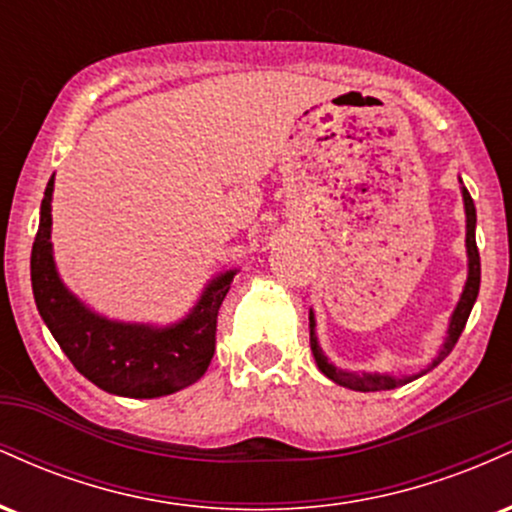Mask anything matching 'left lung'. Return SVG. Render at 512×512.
<instances>
[{
    "label": "left lung",
    "mask_w": 512,
    "mask_h": 512,
    "mask_svg": "<svg viewBox=\"0 0 512 512\" xmlns=\"http://www.w3.org/2000/svg\"><path fill=\"white\" fill-rule=\"evenodd\" d=\"M462 182V180H460ZM462 190V202H464V216H467V238H464V248H467V281H464V289L460 293V301H457L455 310H452L450 322H448V334H445L443 344H440L438 354L433 356V361L428 363L426 368H421L419 373L411 375H392V373H354V370H344L337 368L330 358L325 356L320 342H317V322H315V313L310 310V349H313L315 363L332 383L349 387V390L356 392H378V390H395L399 385H407L411 380L421 378L426 375L428 370H433L443 361L445 356L455 349L457 339L467 325V317L472 313L474 303H477L479 296V284H481V262H479V250H477V209H474L472 197H469L467 187H460Z\"/></svg>",
    "instance_id": "obj_1"
}]
</instances>
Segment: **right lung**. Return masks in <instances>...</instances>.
I'll use <instances>...</instances> for the list:
<instances>
[{"label":"right lung","instance_id":"1","mask_svg":"<svg viewBox=\"0 0 512 512\" xmlns=\"http://www.w3.org/2000/svg\"><path fill=\"white\" fill-rule=\"evenodd\" d=\"M52 190L45 187L31 252V284L38 313L74 368L117 397H166L207 373L216 344V315L238 269H226L199 293L190 313L170 325L122 322L76 298L52 255Z\"/></svg>","mask_w":512,"mask_h":512}]
</instances>
